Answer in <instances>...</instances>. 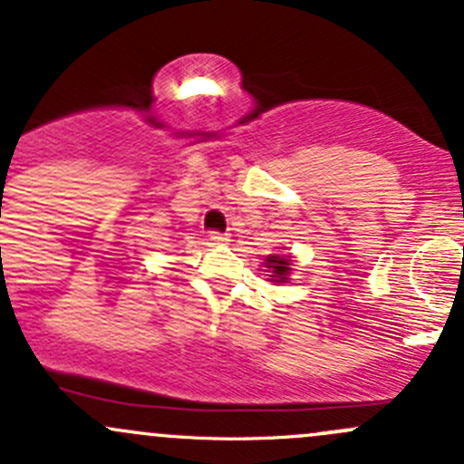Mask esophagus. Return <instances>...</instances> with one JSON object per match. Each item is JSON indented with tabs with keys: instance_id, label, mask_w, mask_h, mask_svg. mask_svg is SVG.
Segmentation results:
<instances>
[{
	"instance_id": "obj_1",
	"label": "esophagus",
	"mask_w": 464,
	"mask_h": 464,
	"mask_svg": "<svg viewBox=\"0 0 464 464\" xmlns=\"http://www.w3.org/2000/svg\"><path fill=\"white\" fill-rule=\"evenodd\" d=\"M208 242H211V245H227L228 236H227V233L211 231V233H208Z\"/></svg>"
}]
</instances>
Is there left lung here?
I'll list each match as a JSON object with an SVG mask.
<instances>
[{"label":"left lung","mask_w":464,"mask_h":464,"mask_svg":"<svg viewBox=\"0 0 464 464\" xmlns=\"http://www.w3.org/2000/svg\"><path fill=\"white\" fill-rule=\"evenodd\" d=\"M266 269H271V277L273 282H286L289 280V271H291V256L286 257H277V256H269L265 260Z\"/></svg>","instance_id":"8db88e82"}]
</instances>
